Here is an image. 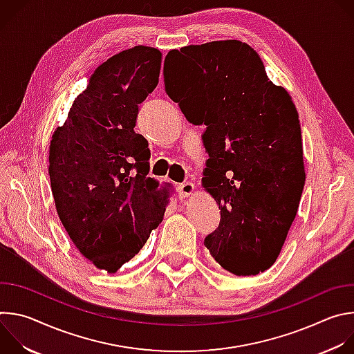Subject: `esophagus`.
I'll list each match as a JSON object with an SVG mask.
<instances>
[{"mask_svg":"<svg viewBox=\"0 0 354 354\" xmlns=\"http://www.w3.org/2000/svg\"><path fill=\"white\" fill-rule=\"evenodd\" d=\"M178 192H179V196H180L182 198L189 197V196H192V194L194 193V185L190 183V182L180 183V185L178 186Z\"/></svg>","mask_w":354,"mask_h":354,"instance_id":"1","label":"esophagus"}]
</instances>
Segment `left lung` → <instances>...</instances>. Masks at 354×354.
I'll return each instance as SVG.
<instances>
[{
    "label": "left lung",
    "mask_w": 354,
    "mask_h": 354,
    "mask_svg": "<svg viewBox=\"0 0 354 354\" xmlns=\"http://www.w3.org/2000/svg\"><path fill=\"white\" fill-rule=\"evenodd\" d=\"M164 82L186 120L206 126L205 189L220 207L205 245L221 268L255 276L277 259L306 183L291 96L239 40L171 50Z\"/></svg>",
    "instance_id": "8db88e82"
}]
</instances>
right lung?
<instances>
[{"label":"right lung","mask_w":354,"mask_h":354,"mask_svg":"<svg viewBox=\"0 0 354 354\" xmlns=\"http://www.w3.org/2000/svg\"><path fill=\"white\" fill-rule=\"evenodd\" d=\"M161 52L136 46L100 64L50 142L59 217L81 254L116 273L162 221L167 190L148 178V141L134 131L138 105L158 85Z\"/></svg>","instance_id":"obj_1"}]
</instances>
